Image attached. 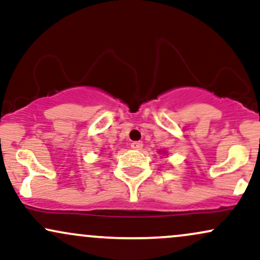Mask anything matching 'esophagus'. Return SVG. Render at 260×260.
I'll return each instance as SVG.
<instances>
[{"label":"esophagus","mask_w":260,"mask_h":260,"mask_svg":"<svg viewBox=\"0 0 260 260\" xmlns=\"http://www.w3.org/2000/svg\"><path fill=\"white\" fill-rule=\"evenodd\" d=\"M131 148L134 149H141L142 148V142L141 141H135L131 143Z\"/></svg>","instance_id":"esophagus-1"}]
</instances>
